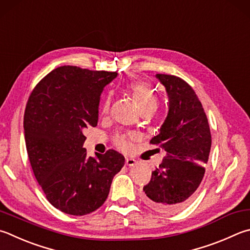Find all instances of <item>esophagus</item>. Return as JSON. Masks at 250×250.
Returning a JSON list of instances; mask_svg holds the SVG:
<instances>
[{
  "label": "esophagus",
  "mask_w": 250,
  "mask_h": 250,
  "mask_svg": "<svg viewBox=\"0 0 250 250\" xmlns=\"http://www.w3.org/2000/svg\"><path fill=\"white\" fill-rule=\"evenodd\" d=\"M125 164L131 167V166L137 165V164H138V161H135L134 158H128V157H126V158H125Z\"/></svg>",
  "instance_id": "obj_1"
}]
</instances>
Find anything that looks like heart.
Here are the masks:
<instances>
[{
	"label": "heart",
	"mask_w": 250,
	"mask_h": 250,
	"mask_svg": "<svg viewBox=\"0 0 250 250\" xmlns=\"http://www.w3.org/2000/svg\"><path fill=\"white\" fill-rule=\"evenodd\" d=\"M126 93H128L134 103L137 104L138 108L142 113L155 111L158 105L157 94L151 85L146 82H132L126 85ZM110 108V97H104L101 104V112L107 113ZM130 137H117L115 139V144L118 148L122 151H128L130 147Z\"/></svg>",
	"instance_id": "1"
}]
</instances>
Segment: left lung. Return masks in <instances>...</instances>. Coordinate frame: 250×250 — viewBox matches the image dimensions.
<instances>
[{
    "label": "left lung",
    "mask_w": 250,
    "mask_h": 250,
    "mask_svg": "<svg viewBox=\"0 0 250 250\" xmlns=\"http://www.w3.org/2000/svg\"><path fill=\"white\" fill-rule=\"evenodd\" d=\"M168 95V115L149 143L166 156L143 187V200L158 212L175 213L191 202L206 172L211 132L200 99L187 82L175 75L156 74Z\"/></svg>",
    "instance_id": "obj_1"
}]
</instances>
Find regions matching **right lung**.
<instances>
[{
    "label": "right lung",
    "instance_id": "1",
    "mask_svg": "<svg viewBox=\"0 0 250 250\" xmlns=\"http://www.w3.org/2000/svg\"><path fill=\"white\" fill-rule=\"evenodd\" d=\"M117 72L64 65L35 86L27 102L24 130L27 154L48 201L71 215L101 208L113 176L125 165L115 149L87 157L84 131L96 126L104 87Z\"/></svg>",
    "mask_w": 250,
    "mask_h": 250
}]
</instances>
